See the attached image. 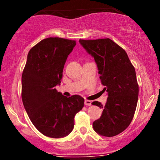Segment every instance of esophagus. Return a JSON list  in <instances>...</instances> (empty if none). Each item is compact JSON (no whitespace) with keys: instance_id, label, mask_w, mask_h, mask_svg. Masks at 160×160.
Here are the masks:
<instances>
[{"instance_id":"34e87169","label":"esophagus","mask_w":160,"mask_h":160,"mask_svg":"<svg viewBox=\"0 0 160 160\" xmlns=\"http://www.w3.org/2000/svg\"><path fill=\"white\" fill-rule=\"evenodd\" d=\"M86 106H90L92 104V102L89 100H85V102H84Z\"/></svg>"}]
</instances>
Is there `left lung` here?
<instances>
[{"instance_id": "1", "label": "left lung", "mask_w": 160, "mask_h": 160, "mask_svg": "<svg viewBox=\"0 0 160 160\" xmlns=\"http://www.w3.org/2000/svg\"><path fill=\"white\" fill-rule=\"evenodd\" d=\"M80 43L96 62L102 92H107L105 105L93 102V105L103 108L98 120L93 122L97 133L113 137L123 132L132 120L138 97L135 70L122 47L109 38L81 40Z\"/></svg>"}]
</instances>
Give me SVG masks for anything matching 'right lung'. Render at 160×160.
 Here are the masks:
<instances>
[{
    "instance_id": "1",
    "label": "right lung",
    "mask_w": 160,
    "mask_h": 160,
    "mask_svg": "<svg viewBox=\"0 0 160 160\" xmlns=\"http://www.w3.org/2000/svg\"><path fill=\"white\" fill-rule=\"evenodd\" d=\"M76 40L48 38L32 47L22 76V99L31 121L40 132L59 138L71 132L74 117L84 106L78 95L64 96L55 86L61 82L66 59Z\"/></svg>"
}]
</instances>
